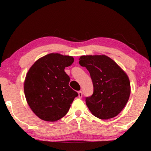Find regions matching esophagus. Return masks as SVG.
I'll list each match as a JSON object with an SVG mask.
<instances>
[{"instance_id": "34e87169", "label": "esophagus", "mask_w": 151, "mask_h": 151, "mask_svg": "<svg viewBox=\"0 0 151 151\" xmlns=\"http://www.w3.org/2000/svg\"><path fill=\"white\" fill-rule=\"evenodd\" d=\"M78 97H79V98H82V92L81 91H78Z\"/></svg>"}]
</instances>
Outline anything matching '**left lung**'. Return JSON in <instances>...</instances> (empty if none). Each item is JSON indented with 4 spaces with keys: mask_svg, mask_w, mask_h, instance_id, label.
Here are the masks:
<instances>
[{
    "mask_svg": "<svg viewBox=\"0 0 151 151\" xmlns=\"http://www.w3.org/2000/svg\"><path fill=\"white\" fill-rule=\"evenodd\" d=\"M79 60L80 65L89 72L93 84V93L85 98L88 109L102 119L117 116L124 108L131 93L127 73L105 55H82Z\"/></svg>",
    "mask_w": 151,
    "mask_h": 151,
    "instance_id": "8db88e82",
    "label": "left lung"
}]
</instances>
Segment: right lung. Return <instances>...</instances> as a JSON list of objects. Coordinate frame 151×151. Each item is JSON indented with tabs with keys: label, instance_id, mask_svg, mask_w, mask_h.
<instances>
[{
	"label": "right lung",
	"instance_id": "add662e5",
	"mask_svg": "<svg viewBox=\"0 0 151 151\" xmlns=\"http://www.w3.org/2000/svg\"><path fill=\"white\" fill-rule=\"evenodd\" d=\"M73 58L49 53L38 59L27 73L24 91L29 106L39 118L55 122L67 114L78 93L69 86L66 67Z\"/></svg>",
	"mask_w": 151,
	"mask_h": 151
}]
</instances>
